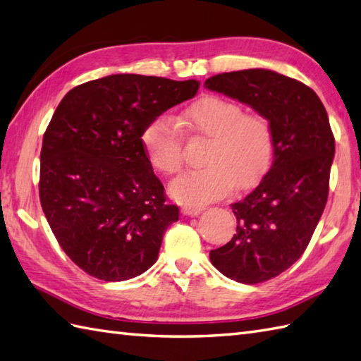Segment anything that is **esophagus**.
<instances>
[{
  "mask_svg": "<svg viewBox=\"0 0 361 361\" xmlns=\"http://www.w3.org/2000/svg\"><path fill=\"white\" fill-rule=\"evenodd\" d=\"M203 209H204V206H185V208H181L183 214H185V216H190V217L198 216V214H200Z\"/></svg>",
  "mask_w": 361,
  "mask_h": 361,
  "instance_id": "1",
  "label": "esophagus"
}]
</instances>
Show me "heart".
<instances>
[{"mask_svg": "<svg viewBox=\"0 0 361 361\" xmlns=\"http://www.w3.org/2000/svg\"><path fill=\"white\" fill-rule=\"evenodd\" d=\"M180 122L190 132L211 140L202 171L188 172L169 186L171 195L185 204H204L226 197L235 185L245 189L260 180L274 155V133L259 113L225 97L208 96L192 104ZM152 166L164 175L183 166L181 130L171 118H157L142 133Z\"/></svg>", "mask_w": 361, "mask_h": 361, "instance_id": "1", "label": "heart"}]
</instances>
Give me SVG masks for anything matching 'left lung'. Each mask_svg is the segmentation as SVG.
I'll use <instances>...</instances> for the list:
<instances>
[{
    "instance_id": "1",
    "label": "left lung",
    "mask_w": 361,
    "mask_h": 361,
    "mask_svg": "<svg viewBox=\"0 0 361 361\" xmlns=\"http://www.w3.org/2000/svg\"><path fill=\"white\" fill-rule=\"evenodd\" d=\"M211 91L235 99L262 114L274 133L270 171L233 203V239L209 259L226 278L257 283L286 271L302 256L324 211L335 140L327 111L315 91L271 70L212 75Z\"/></svg>"
}]
</instances>
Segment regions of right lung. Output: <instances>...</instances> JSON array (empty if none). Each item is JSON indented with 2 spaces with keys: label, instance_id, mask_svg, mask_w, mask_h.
Instances as JSON below:
<instances>
[{
  "label": "right lung",
  "instance_id": "obj_1",
  "mask_svg": "<svg viewBox=\"0 0 361 361\" xmlns=\"http://www.w3.org/2000/svg\"><path fill=\"white\" fill-rule=\"evenodd\" d=\"M200 82L111 74L70 90L46 128L40 202L60 247L102 281H127L157 262L178 220L153 173L142 133L192 99Z\"/></svg>",
  "mask_w": 361,
  "mask_h": 361
}]
</instances>
